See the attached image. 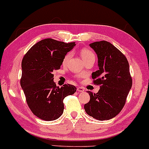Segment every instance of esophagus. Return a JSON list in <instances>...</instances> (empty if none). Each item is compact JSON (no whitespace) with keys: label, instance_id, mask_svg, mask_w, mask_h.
<instances>
[{"label":"esophagus","instance_id":"1","mask_svg":"<svg viewBox=\"0 0 149 149\" xmlns=\"http://www.w3.org/2000/svg\"><path fill=\"white\" fill-rule=\"evenodd\" d=\"M77 91H78V92H81V93H82V92H85V88H84V87H77Z\"/></svg>","mask_w":149,"mask_h":149}]
</instances>
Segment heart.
Listing matches in <instances>:
<instances>
[{
	"label": "heart",
	"instance_id": "obj_1",
	"mask_svg": "<svg viewBox=\"0 0 149 149\" xmlns=\"http://www.w3.org/2000/svg\"><path fill=\"white\" fill-rule=\"evenodd\" d=\"M80 54L84 62L87 60V59H90V58L95 57L94 54L90 51V50L87 49H81ZM71 53H69L66 55L65 57H64L63 59V64H66L69 60H70V57H71Z\"/></svg>",
	"mask_w": 149,
	"mask_h": 149
}]
</instances>
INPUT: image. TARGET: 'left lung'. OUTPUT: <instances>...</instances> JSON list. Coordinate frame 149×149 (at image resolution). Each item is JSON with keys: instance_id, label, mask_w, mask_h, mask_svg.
Segmentation results:
<instances>
[{"instance_id": "obj_1", "label": "left lung", "mask_w": 149, "mask_h": 149, "mask_svg": "<svg viewBox=\"0 0 149 149\" xmlns=\"http://www.w3.org/2000/svg\"><path fill=\"white\" fill-rule=\"evenodd\" d=\"M90 47L97 54L99 67L92 77L100 86L96 94L87 91L90 100L84 108L93 118L110 120L121 111L132 87L129 64L122 52L110 42L96 41Z\"/></svg>"}]
</instances>
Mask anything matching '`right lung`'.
<instances>
[{"label":"right lung","mask_w":149,"mask_h":149,"mask_svg":"<svg viewBox=\"0 0 149 149\" xmlns=\"http://www.w3.org/2000/svg\"><path fill=\"white\" fill-rule=\"evenodd\" d=\"M76 44L52 39H43L33 46L22 60L21 88L32 113L41 120L59 118L64 111V98L73 95L76 87H59L54 82V70H59L67 52Z\"/></svg>","instance_id":"1"}]
</instances>
